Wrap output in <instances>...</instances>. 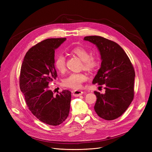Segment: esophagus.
I'll use <instances>...</instances> for the list:
<instances>
[{
	"mask_svg": "<svg viewBox=\"0 0 152 152\" xmlns=\"http://www.w3.org/2000/svg\"><path fill=\"white\" fill-rule=\"evenodd\" d=\"M83 93H84L83 91H79V90H75L73 91V96H75V97H78L82 94H83Z\"/></svg>",
	"mask_w": 152,
	"mask_h": 152,
	"instance_id": "1",
	"label": "esophagus"
}]
</instances>
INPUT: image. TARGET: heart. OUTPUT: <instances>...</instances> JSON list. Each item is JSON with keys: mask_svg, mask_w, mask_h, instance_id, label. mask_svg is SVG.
<instances>
[{"mask_svg": "<svg viewBox=\"0 0 152 152\" xmlns=\"http://www.w3.org/2000/svg\"><path fill=\"white\" fill-rule=\"evenodd\" d=\"M72 52L82 60L83 67L86 70H92L99 65V59L97 57L90 56L89 52L84 48L77 47L73 49ZM54 65L61 73L66 70V59L62 54H59L55 58ZM87 80V76L83 73H72L63 81L65 87L74 89L81 88L82 83Z\"/></svg>", "mask_w": 152, "mask_h": 152, "instance_id": "obj_1", "label": "heart"}]
</instances>
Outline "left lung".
Instances as JSON below:
<instances>
[{
    "mask_svg": "<svg viewBox=\"0 0 152 152\" xmlns=\"http://www.w3.org/2000/svg\"><path fill=\"white\" fill-rule=\"evenodd\" d=\"M84 40L96 45L102 61L93 84H104L105 93L94 91V110L104 120H114L126 112L134 98V67L124 49L113 41L100 36H87Z\"/></svg>",
    "mask_w": 152,
    "mask_h": 152,
    "instance_id": "obj_1",
    "label": "left lung"
}]
</instances>
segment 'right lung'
Here are the masks:
<instances>
[{"label": "right lung", "instance_id": "obj_1", "mask_svg": "<svg viewBox=\"0 0 152 152\" xmlns=\"http://www.w3.org/2000/svg\"><path fill=\"white\" fill-rule=\"evenodd\" d=\"M66 38L48 39L37 44L26 53L21 65L20 87L27 107L39 121L58 126L69 115L71 92L63 90L56 96L49 84L56 79L55 49Z\"/></svg>", "mask_w": 152, "mask_h": 152}]
</instances>
